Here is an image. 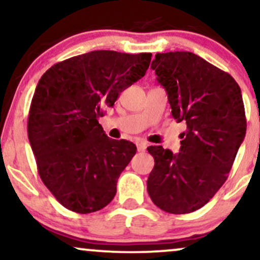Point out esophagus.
Instances as JSON below:
<instances>
[{
  "mask_svg": "<svg viewBox=\"0 0 260 260\" xmlns=\"http://www.w3.org/2000/svg\"><path fill=\"white\" fill-rule=\"evenodd\" d=\"M146 147H147V145H146V143H137V149H138V151H145L146 150Z\"/></svg>",
  "mask_w": 260,
  "mask_h": 260,
  "instance_id": "34e87169",
  "label": "esophagus"
}]
</instances>
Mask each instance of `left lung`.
I'll list each match as a JSON object with an SVG mask.
<instances>
[{"label": "left lung", "instance_id": "left-lung-1", "mask_svg": "<svg viewBox=\"0 0 260 260\" xmlns=\"http://www.w3.org/2000/svg\"><path fill=\"white\" fill-rule=\"evenodd\" d=\"M177 122L186 121L180 152L149 146L151 200L175 215L203 208L221 188L246 134L245 107L234 78L189 51L156 54L151 63Z\"/></svg>", "mask_w": 260, "mask_h": 260}]
</instances>
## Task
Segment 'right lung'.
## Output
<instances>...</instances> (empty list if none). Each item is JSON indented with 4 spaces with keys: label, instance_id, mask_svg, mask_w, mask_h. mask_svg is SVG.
Masks as SVG:
<instances>
[{
    "label": "right lung",
    "instance_id": "1",
    "mask_svg": "<svg viewBox=\"0 0 260 260\" xmlns=\"http://www.w3.org/2000/svg\"><path fill=\"white\" fill-rule=\"evenodd\" d=\"M151 56L90 51L54 64L38 81L28 140L43 183L66 209L90 213L114 199L117 179L137 147L107 137L98 117L145 75Z\"/></svg>",
    "mask_w": 260,
    "mask_h": 260
}]
</instances>
